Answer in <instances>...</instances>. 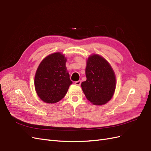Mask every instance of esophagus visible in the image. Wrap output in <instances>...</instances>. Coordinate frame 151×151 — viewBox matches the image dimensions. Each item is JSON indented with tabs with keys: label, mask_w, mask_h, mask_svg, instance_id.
<instances>
[{
	"label": "esophagus",
	"mask_w": 151,
	"mask_h": 151,
	"mask_svg": "<svg viewBox=\"0 0 151 151\" xmlns=\"http://www.w3.org/2000/svg\"><path fill=\"white\" fill-rule=\"evenodd\" d=\"M74 84H75L76 85H77V86H80L81 84V81H77L75 82Z\"/></svg>",
	"instance_id": "esophagus-1"
}]
</instances>
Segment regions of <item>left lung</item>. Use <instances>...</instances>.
<instances>
[{
  "mask_svg": "<svg viewBox=\"0 0 151 151\" xmlns=\"http://www.w3.org/2000/svg\"><path fill=\"white\" fill-rule=\"evenodd\" d=\"M86 81L81 84L86 98L95 105L108 103L115 90V73L108 62L98 55L88 58L86 68Z\"/></svg>",
  "mask_w": 151,
  "mask_h": 151,
  "instance_id": "1",
  "label": "left lung"
}]
</instances>
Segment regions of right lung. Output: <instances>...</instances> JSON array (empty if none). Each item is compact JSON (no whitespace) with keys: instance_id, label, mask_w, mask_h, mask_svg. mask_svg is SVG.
I'll return each mask as SVG.
<instances>
[{"instance_id":"add662e5","label":"right lung","mask_w":151,"mask_h":151,"mask_svg":"<svg viewBox=\"0 0 151 151\" xmlns=\"http://www.w3.org/2000/svg\"><path fill=\"white\" fill-rule=\"evenodd\" d=\"M67 59L60 53L44 58L36 70L35 87L40 99L47 103H57L65 96L72 83L67 72Z\"/></svg>"}]
</instances>
